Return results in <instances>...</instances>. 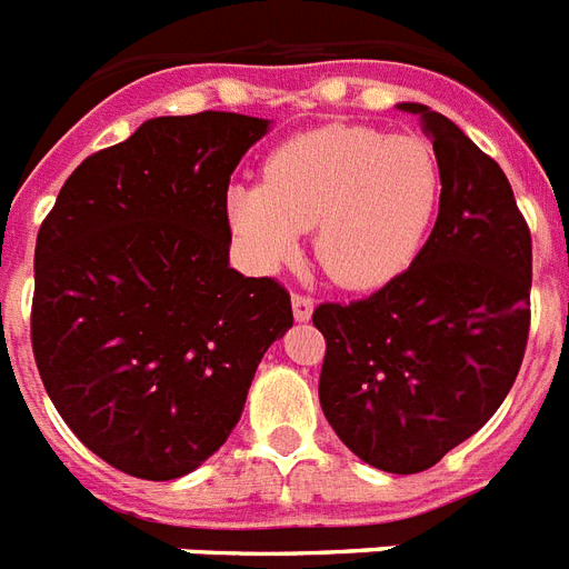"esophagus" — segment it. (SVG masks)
Listing matches in <instances>:
<instances>
[{
    "label": "esophagus",
    "instance_id": "esophagus-1",
    "mask_svg": "<svg viewBox=\"0 0 569 569\" xmlns=\"http://www.w3.org/2000/svg\"><path fill=\"white\" fill-rule=\"evenodd\" d=\"M290 306H293V317H297V322H308L311 320L313 313V302L308 297H302V293H293V299H290Z\"/></svg>",
    "mask_w": 569,
    "mask_h": 569
}]
</instances>
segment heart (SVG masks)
<instances>
[{
	"mask_svg": "<svg viewBox=\"0 0 569 569\" xmlns=\"http://www.w3.org/2000/svg\"><path fill=\"white\" fill-rule=\"evenodd\" d=\"M440 163L420 138L367 126H322L284 140L263 163V184L226 197L231 231L261 267L313 256L340 288L376 290L420 256L440 208Z\"/></svg>",
	"mask_w": 569,
	"mask_h": 569,
	"instance_id": "heart-1",
	"label": "heart"
}]
</instances>
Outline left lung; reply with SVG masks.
<instances>
[{"label":"left lung","mask_w":569,"mask_h":569,"mask_svg":"<svg viewBox=\"0 0 569 569\" xmlns=\"http://www.w3.org/2000/svg\"><path fill=\"white\" fill-rule=\"evenodd\" d=\"M420 117L440 163V208L399 279L349 306H320V406L363 465L411 476L493 417L529 338L531 234L499 163L429 104Z\"/></svg>","instance_id":"8db88e82"}]
</instances>
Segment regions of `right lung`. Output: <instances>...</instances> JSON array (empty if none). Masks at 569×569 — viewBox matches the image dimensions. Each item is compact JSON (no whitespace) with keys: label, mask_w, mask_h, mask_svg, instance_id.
I'll list each match as a JSON object with an SVG mask.
<instances>
[{"label":"right lung","mask_w":569,"mask_h":569,"mask_svg":"<svg viewBox=\"0 0 569 569\" xmlns=\"http://www.w3.org/2000/svg\"><path fill=\"white\" fill-rule=\"evenodd\" d=\"M272 122L152 117L63 181L38 234L31 347L84 447L149 481L181 479L238 426L288 290L229 267L226 190Z\"/></svg>","instance_id":"1"}]
</instances>
